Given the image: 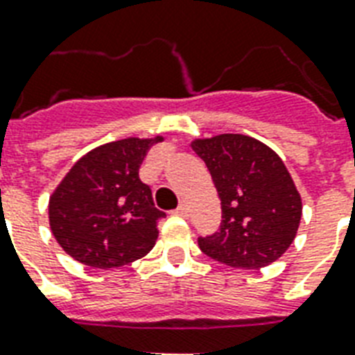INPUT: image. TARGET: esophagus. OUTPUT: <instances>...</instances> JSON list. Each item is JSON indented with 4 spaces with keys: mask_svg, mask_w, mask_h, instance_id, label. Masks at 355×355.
Wrapping results in <instances>:
<instances>
[{
    "mask_svg": "<svg viewBox=\"0 0 355 355\" xmlns=\"http://www.w3.org/2000/svg\"><path fill=\"white\" fill-rule=\"evenodd\" d=\"M175 214L180 217H188L189 216V211H188V206L186 205H178V208L175 210Z\"/></svg>",
    "mask_w": 355,
    "mask_h": 355,
    "instance_id": "obj_1",
    "label": "esophagus"
}]
</instances>
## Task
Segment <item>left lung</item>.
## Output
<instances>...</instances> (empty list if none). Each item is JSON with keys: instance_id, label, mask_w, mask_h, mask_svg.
<instances>
[{"instance_id": "8db88e82", "label": "left lung", "mask_w": 355, "mask_h": 355, "mask_svg": "<svg viewBox=\"0 0 355 355\" xmlns=\"http://www.w3.org/2000/svg\"><path fill=\"white\" fill-rule=\"evenodd\" d=\"M221 199L219 232L199 237L200 250L236 269H259L291 247L302 199L275 150L243 134L195 139Z\"/></svg>"}]
</instances>
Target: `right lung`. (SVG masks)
I'll use <instances>...</instances> for the list:
<instances>
[{"label":"right lung","mask_w":355,"mask_h":355,"mask_svg":"<svg viewBox=\"0 0 355 355\" xmlns=\"http://www.w3.org/2000/svg\"><path fill=\"white\" fill-rule=\"evenodd\" d=\"M162 139H118L75 162L49 197V227L66 254L94 269H116L155 247L166 214L138 171Z\"/></svg>","instance_id":"1"}]
</instances>
